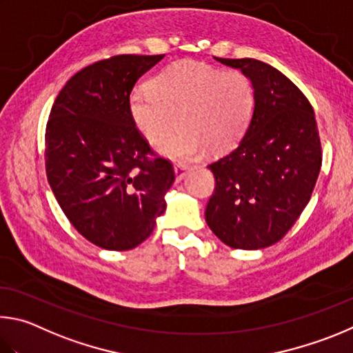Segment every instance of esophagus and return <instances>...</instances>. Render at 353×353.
<instances>
[{
    "label": "esophagus",
    "mask_w": 353,
    "mask_h": 353,
    "mask_svg": "<svg viewBox=\"0 0 353 353\" xmlns=\"http://www.w3.org/2000/svg\"><path fill=\"white\" fill-rule=\"evenodd\" d=\"M173 170H175V176H176V181H180L186 175V170H188V165L183 164V163H176L173 165Z\"/></svg>",
    "instance_id": "obj_1"
}]
</instances>
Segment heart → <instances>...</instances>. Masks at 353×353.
I'll use <instances>...</instances> for the list:
<instances>
[{"label": "heart", "instance_id": "obj_1", "mask_svg": "<svg viewBox=\"0 0 353 353\" xmlns=\"http://www.w3.org/2000/svg\"><path fill=\"white\" fill-rule=\"evenodd\" d=\"M254 99V85L242 71L176 61L152 79L150 90H134L128 108L153 145H163L180 122L181 130L163 152L189 161L208 148L221 153L236 145L248 128Z\"/></svg>", "mask_w": 353, "mask_h": 353}]
</instances>
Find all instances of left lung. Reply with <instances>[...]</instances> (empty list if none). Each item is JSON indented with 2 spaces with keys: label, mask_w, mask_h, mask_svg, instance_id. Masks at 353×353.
I'll return each instance as SVG.
<instances>
[{
  "label": "left lung",
  "mask_w": 353,
  "mask_h": 353,
  "mask_svg": "<svg viewBox=\"0 0 353 353\" xmlns=\"http://www.w3.org/2000/svg\"><path fill=\"white\" fill-rule=\"evenodd\" d=\"M217 59L254 85V111L236 148L209 164L215 189L206 223L234 250H261L285 236L316 184L323 152L304 92L276 68L254 59Z\"/></svg>",
  "instance_id": "8db88e82"
}]
</instances>
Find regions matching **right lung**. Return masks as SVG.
Segmentation results:
<instances>
[{
    "label": "right lung",
    "instance_id": "obj_1",
    "mask_svg": "<svg viewBox=\"0 0 353 353\" xmlns=\"http://www.w3.org/2000/svg\"><path fill=\"white\" fill-rule=\"evenodd\" d=\"M163 57L122 54L88 65L68 80L49 113V186L71 225L99 248H134L165 211L175 172L128 108L134 83Z\"/></svg>",
    "mask_w": 353,
    "mask_h": 353
}]
</instances>
